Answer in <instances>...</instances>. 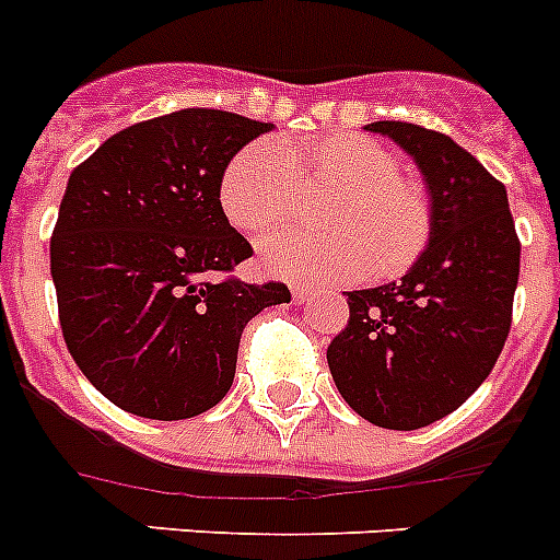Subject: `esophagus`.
Returning a JSON list of instances; mask_svg holds the SVG:
<instances>
[{"label": "esophagus", "instance_id": "obj_1", "mask_svg": "<svg viewBox=\"0 0 560 560\" xmlns=\"http://www.w3.org/2000/svg\"><path fill=\"white\" fill-rule=\"evenodd\" d=\"M291 296H294V303H305L311 296L308 285H300V283H291Z\"/></svg>", "mask_w": 560, "mask_h": 560}]
</instances>
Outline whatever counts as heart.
<instances>
[{
    "label": "heart",
    "instance_id": "obj_1",
    "mask_svg": "<svg viewBox=\"0 0 560 560\" xmlns=\"http://www.w3.org/2000/svg\"><path fill=\"white\" fill-rule=\"evenodd\" d=\"M334 187L319 207L323 232H277L260 241V264L291 280H393L423 255L432 205L398 173L393 151L361 133L305 142H252L226 162L219 207L244 235L275 230L294 212L296 190Z\"/></svg>",
    "mask_w": 560,
    "mask_h": 560
}]
</instances>
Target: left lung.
<instances>
[{
  "instance_id": "obj_1",
  "label": "left lung",
  "mask_w": 560,
  "mask_h": 560,
  "mask_svg": "<svg viewBox=\"0 0 560 560\" xmlns=\"http://www.w3.org/2000/svg\"><path fill=\"white\" fill-rule=\"evenodd\" d=\"M432 196V235L398 283L345 291L350 319L328 345L341 398L381 429L429 427L477 393L511 334L522 244L508 190L446 133L378 120Z\"/></svg>"
}]
</instances>
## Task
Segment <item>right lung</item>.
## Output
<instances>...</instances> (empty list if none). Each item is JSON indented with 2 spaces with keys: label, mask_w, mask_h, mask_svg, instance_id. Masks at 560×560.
Instances as JSON below:
<instances>
[{
  "label": "right lung",
  "mask_w": 560,
  "mask_h": 560,
  "mask_svg": "<svg viewBox=\"0 0 560 560\" xmlns=\"http://www.w3.org/2000/svg\"><path fill=\"white\" fill-rule=\"evenodd\" d=\"M271 122L182 108L108 137L69 173L49 271L69 353L114 407L185 420L230 393L237 341L283 283L232 277L252 246L219 207V179Z\"/></svg>",
  "instance_id": "1"
}]
</instances>
